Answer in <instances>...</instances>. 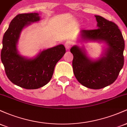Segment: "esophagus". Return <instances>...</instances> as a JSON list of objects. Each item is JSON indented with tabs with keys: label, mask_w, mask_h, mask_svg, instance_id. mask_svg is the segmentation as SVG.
<instances>
[{
	"label": "esophagus",
	"mask_w": 127,
	"mask_h": 127,
	"mask_svg": "<svg viewBox=\"0 0 127 127\" xmlns=\"http://www.w3.org/2000/svg\"><path fill=\"white\" fill-rule=\"evenodd\" d=\"M73 45V42L70 41V40H67V41H66V42L64 44V46L65 47V48L67 49H68L70 48V47L72 46V45Z\"/></svg>",
	"instance_id": "obj_1"
}]
</instances>
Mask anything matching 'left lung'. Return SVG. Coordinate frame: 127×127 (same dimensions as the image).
<instances>
[{
  "label": "left lung",
  "instance_id": "1",
  "mask_svg": "<svg viewBox=\"0 0 127 127\" xmlns=\"http://www.w3.org/2000/svg\"><path fill=\"white\" fill-rule=\"evenodd\" d=\"M98 29L81 32L82 40H103L109 47L100 59L92 61L78 46H73V69L80 84L88 88L98 90L113 84L117 79L124 63L125 42L118 26L111 21L95 15Z\"/></svg>",
  "mask_w": 127,
  "mask_h": 127
}]
</instances>
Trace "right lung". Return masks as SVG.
Instances as JSON below:
<instances>
[{"instance_id":"1","label":"right lung","mask_w":127,"mask_h":127,"mask_svg":"<svg viewBox=\"0 0 127 127\" xmlns=\"http://www.w3.org/2000/svg\"><path fill=\"white\" fill-rule=\"evenodd\" d=\"M40 20L37 13L20 14L10 23L3 35L1 60L9 79L15 85L27 90L37 89L47 84L53 75L57 63L65 52L63 45L43 51L34 59L19 55L17 43L26 26Z\"/></svg>"}]
</instances>
